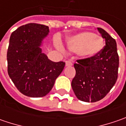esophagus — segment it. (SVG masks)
Listing matches in <instances>:
<instances>
[{
    "mask_svg": "<svg viewBox=\"0 0 126 126\" xmlns=\"http://www.w3.org/2000/svg\"><path fill=\"white\" fill-rule=\"evenodd\" d=\"M66 66H72V62L71 61L68 60L66 61Z\"/></svg>",
    "mask_w": 126,
    "mask_h": 126,
    "instance_id": "1",
    "label": "esophagus"
}]
</instances>
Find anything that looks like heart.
I'll return each instance as SVG.
<instances>
[{
    "label": "heart",
    "mask_w": 126,
    "mask_h": 126,
    "mask_svg": "<svg viewBox=\"0 0 126 126\" xmlns=\"http://www.w3.org/2000/svg\"><path fill=\"white\" fill-rule=\"evenodd\" d=\"M70 50L79 52L80 56L90 58L98 55L104 47V41L92 32H82L70 37L66 41Z\"/></svg>",
    "instance_id": "1"
}]
</instances>
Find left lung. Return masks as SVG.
Listing matches in <instances>:
<instances>
[{
    "mask_svg": "<svg viewBox=\"0 0 126 126\" xmlns=\"http://www.w3.org/2000/svg\"><path fill=\"white\" fill-rule=\"evenodd\" d=\"M97 30L105 39L106 46L98 55L76 60L74 64L76 75L71 87L76 97L85 102H95L104 98L118 78L116 42L104 29L97 28Z\"/></svg>",
    "mask_w": 126,
    "mask_h": 126,
    "instance_id": "obj_1",
    "label": "left lung"
}]
</instances>
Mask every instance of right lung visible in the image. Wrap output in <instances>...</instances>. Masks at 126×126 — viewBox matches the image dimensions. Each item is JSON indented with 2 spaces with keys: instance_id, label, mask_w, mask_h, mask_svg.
<instances>
[{
  "instance_id": "1",
  "label": "right lung",
  "mask_w": 126,
  "mask_h": 126,
  "mask_svg": "<svg viewBox=\"0 0 126 126\" xmlns=\"http://www.w3.org/2000/svg\"><path fill=\"white\" fill-rule=\"evenodd\" d=\"M49 27L30 23L19 27L10 38L7 49V72L22 94L41 97L50 91L65 62L50 60L42 52L43 41Z\"/></svg>"
}]
</instances>
